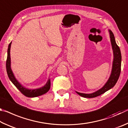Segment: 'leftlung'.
I'll list each match as a JSON object with an SVG mask.
<instances>
[{
  "label": "left lung",
  "mask_w": 128,
  "mask_h": 128,
  "mask_svg": "<svg viewBox=\"0 0 128 128\" xmlns=\"http://www.w3.org/2000/svg\"><path fill=\"white\" fill-rule=\"evenodd\" d=\"M109 32L110 38H111L112 47L114 52V60L111 76H110L109 79H108L105 85H104L103 87L99 90L95 92L92 93V94H84V93H81L76 92L78 94L82 97H84V98H95V97L99 96V95L103 94V93H104L107 91L111 89V88H113L115 85V84H116V82L118 79L119 76H120L121 72V51L119 47L116 44L113 33L110 30H109Z\"/></svg>",
  "instance_id": "1"
}]
</instances>
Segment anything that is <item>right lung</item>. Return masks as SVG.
Instances as JSON below:
<instances>
[{
  "label": "right lung",
  "instance_id": "right-lung-1",
  "mask_svg": "<svg viewBox=\"0 0 128 128\" xmlns=\"http://www.w3.org/2000/svg\"><path fill=\"white\" fill-rule=\"evenodd\" d=\"M12 42H10L8 46V51H7V59L6 61V69H7V74L11 82L14 84V85L20 91V92L22 93L23 95L29 98H33V97H36L40 96L43 94L46 93L50 88L51 82L50 79L48 80L47 82L46 85L42 88H36V89H28L24 87L19 82L17 81V80L14 77V76L13 73L12 71L10 68V46H11Z\"/></svg>",
  "mask_w": 128,
  "mask_h": 128
}]
</instances>
